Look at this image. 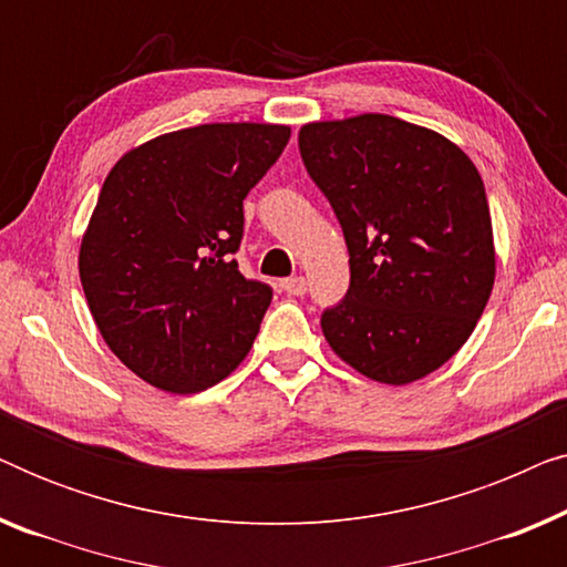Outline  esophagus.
I'll list each match as a JSON object with an SVG mask.
<instances>
[{"label": "esophagus", "mask_w": 567, "mask_h": 567, "mask_svg": "<svg viewBox=\"0 0 567 567\" xmlns=\"http://www.w3.org/2000/svg\"><path fill=\"white\" fill-rule=\"evenodd\" d=\"M281 289L289 293V297H301V293L307 291V278L305 276H291V278H284L281 281Z\"/></svg>", "instance_id": "obj_1"}]
</instances>
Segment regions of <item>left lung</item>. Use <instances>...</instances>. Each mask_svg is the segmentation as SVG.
<instances>
[{
    "instance_id": "obj_1",
    "label": "left lung",
    "mask_w": 567,
    "mask_h": 567,
    "mask_svg": "<svg viewBox=\"0 0 567 567\" xmlns=\"http://www.w3.org/2000/svg\"><path fill=\"white\" fill-rule=\"evenodd\" d=\"M299 152L330 200L351 286L324 309L336 355L382 384H410L452 359L495 281L491 208L454 142L394 115L305 123Z\"/></svg>"
}]
</instances>
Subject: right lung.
<instances>
[{
    "label": "right lung",
    "mask_w": 567,
    "mask_h": 567,
    "mask_svg": "<svg viewBox=\"0 0 567 567\" xmlns=\"http://www.w3.org/2000/svg\"><path fill=\"white\" fill-rule=\"evenodd\" d=\"M289 136L278 123H204L134 146L107 173L80 278L100 336L146 384L208 390L250 353L274 293L237 268L243 200Z\"/></svg>",
    "instance_id": "obj_1"
}]
</instances>
